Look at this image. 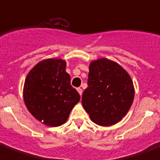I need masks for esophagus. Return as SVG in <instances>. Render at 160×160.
Listing matches in <instances>:
<instances>
[{"label": "esophagus", "mask_w": 160, "mask_h": 160, "mask_svg": "<svg viewBox=\"0 0 160 160\" xmlns=\"http://www.w3.org/2000/svg\"><path fill=\"white\" fill-rule=\"evenodd\" d=\"M77 90H78V92L79 95H80V96H82V89L80 88H78Z\"/></svg>", "instance_id": "esophagus-1"}]
</instances>
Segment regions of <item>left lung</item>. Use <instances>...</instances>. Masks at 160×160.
Segmentation results:
<instances>
[{"label":"left lung","mask_w":160,"mask_h":160,"mask_svg":"<svg viewBox=\"0 0 160 160\" xmlns=\"http://www.w3.org/2000/svg\"><path fill=\"white\" fill-rule=\"evenodd\" d=\"M134 93L128 73L118 64L103 58L90 64L82 104L95 123L111 126L128 112Z\"/></svg>","instance_id":"1"}]
</instances>
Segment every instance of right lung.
Wrapping results in <instances>:
<instances>
[{
  "label": "right lung",
  "mask_w": 160,
  "mask_h": 160,
  "mask_svg": "<svg viewBox=\"0 0 160 160\" xmlns=\"http://www.w3.org/2000/svg\"><path fill=\"white\" fill-rule=\"evenodd\" d=\"M65 67L63 59H45L34 66L25 79V105L34 118L47 126L64 124L80 101Z\"/></svg>",
  "instance_id": "right-lung-1"
}]
</instances>
